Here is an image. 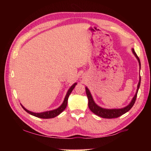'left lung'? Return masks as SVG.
Masks as SVG:
<instances>
[{
  "label": "left lung",
  "mask_w": 151,
  "mask_h": 151,
  "mask_svg": "<svg viewBox=\"0 0 151 151\" xmlns=\"http://www.w3.org/2000/svg\"><path fill=\"white\" fill-rule=\"evenodd\" d=\"M132 52L134 55L135 57L137 58L138 61H139V65L140 66V61L139 58L138 57L137 55L135 52L134 50L132 48ZM140 76L139 78V84H138L137 86V93L135 94L134 96L133 97V99H132V101L129 105L127 106L126 107L122 109H103L101 108V107L99 106L97 104L94 103V101H93V97L91 96V94L90 93V91L88 89L87 87H86V95H87L88 97V107L90 109L91 111L94 113L95 114H96L97 116H101L102 118H104V119H114V118H118V117L121 116L122 114H124V113H126L129 110H131V109L133 106L134 104L136 101V99H137V93H138V91H139V88L140 87Z\"/></svg>",
  "instance_id": "left-lung-1"
}]
</instances>
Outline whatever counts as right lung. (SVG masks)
<instances>
[{"label": "right lung", "mask_w": 151, "mask_h": 151, "mask_svg": "<svg viewBox=\"0 0 151 151\" xmlns=\"http://www.w3.org/2000/svg\"><path fill=\"white\" fill-rule=\"evenodd\" d=\"M76 85V83H75L73 85L71 86V87L69 88V90L68 91L67 93H66V95L65 98V100L63 101V103L61 104V106L58 107V109L53 110V111H47V112H40V113H35V112H32L31 111H28L27 109L24 108L23 106H22V108L25 111L27 112L28 113H29L31 115L35 116L36 117H38V118H40V119H51V118H54V117L58 116V114H60L61 112H62L64 110L66 109V106H67V102H68V96H69L70 94L71 93V92L73 91L74 88L75 87V86Z\"/></svg>", "instance_id": "obj_1"}]
</instances>
